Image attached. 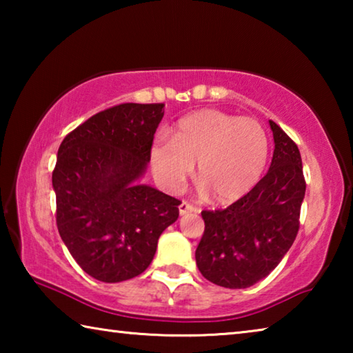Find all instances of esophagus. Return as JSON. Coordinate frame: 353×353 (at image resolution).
Instances as JSON below:
<instances>
[{
  "instance_id": "34e87169",
  "label": "esophagus",
  "mask_w": 353,
  "mask_h": 353,
  "mask_svg": "<svg viewBox=\"0 0 353 353\" xmlns=\"http://www.w3.org/2000/svg\"><path fill=\"white\" fill-rule=\"evenodd\" d=\"M179 213H181L182 216H183V214H187V213H198V208H196L194 205L188 204V202L182 201L181 205H179Z\"/></svg>"
}]
</instances>
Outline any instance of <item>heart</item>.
Listing matches in <instances>:
<instances>
[{
  "mask_svg": "<svg viewBox=\"0 0 353 353\" xmlns=\"http://www.w3.org/2000/svg\"><path fill=\"white\" fill-rule=\"evenodd\" d=\"M268 162L266 132L252 118L207 109L182 118L171 141L157 140L151 149L155 176L177 191L196 165L202 193L218 204H232L259 183Z\"/></svg>",
  "mask_w": 353,
  "mask_h": 353,
  "instance_id": "b5f03b06",
  "label": "heart"
}]
</instances>
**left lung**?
Wrapping results in <instances>:
<instances>
[{
  "label": "left lung",
  "instance_id": "8db88e82",
  "mask_svg": "<svg viewBox=\"0 0 353 353\" xmlns=\"http://www.w3.org/2000/svg\"><path fill=\"white\" fill-rule=\"evenodd\" d=\"M270 171L224 210H204L205 230L196 249L202 276L224 288H249L276 268L296 240L305 179L299 148L270 119Z\"/></svg>",
  "mask_w": 353,
  "mask_h": 353
}]
</instances>
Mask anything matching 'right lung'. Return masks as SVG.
Listing matches in <instances>:
<instances>
[{"instance_id":"right-lung-1","label":"right lung","mask_w":353,"mask_h":353,"mask_svg":"<svg viewBox=\"0 0 353 353\" xmlns=\"http://www.w3.org/2000/svg\"><path fill=\"white\" fill-rule=\"evenodd\" d=\"M165 104L126 103L99 112L65 137L52 171L62 241L83 271L105 283L151 265L181 201L140 183Z\"/></svg>"}]
</instances>
